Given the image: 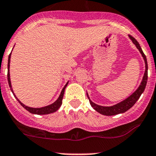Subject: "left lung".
I'll return each mask as SVG.
<instances>
[{
    "label": "left lung",
    "instance_id": "8db88e82",
    "mask_svg": "<svg viewBox=\"0 0 156 156\" xmlns=\"http://www.w3.org/2000/svg\"><path fill=\"white\" fill-rule=\"evenodd\" d=\"M129 38L131 39V41H133V43L136 45V47L137 48V49L139 50V52L141 54L142 57H143L144 60V63H145V71H144V77L142 78V81L140 82V85L139 86V87L137 88L136 91L134 93L131 94L129 97H127L126 100L122 101V102L119 103L117 104H115L113 106L110 107H104V106H101V105H98V104H95L93 101L90 100V98L89 97V95L88 93L87 97L89 98V101L91 106L93 107V109L95 111H97V112H99L101 115H104L107 116H111V115H115L118 114H122L126 112V111H128L129 108H132L133 105L135 104V103L137 101V100L140 98V95L143 93V92L144 91V89L146 87V84H147V58H146L145 55L142 51L141 48H140V44L137 42V41L132 36L129 35Z\"/></svg>",
    "mask_w": 156,
    "mask_h": 156
}]
</instances>
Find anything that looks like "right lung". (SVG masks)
<instances>
[{"mask_svg": "<svg viewBox=\"0 0 156 156\" xmlns=\"http://www.w3.org/2000/svg\"><path fill=\"white\" fill-rule=\"evenodd\" d=\"M11 54H12V52H11L10 55H9V60H8V81H9V87H10V89H11V91L12 92V93L14 94L15 97L17 99V101H19V103H20L22 106L25 108L26 110H27L29 112H30V113H32V114H34V115H48V114H51V113H53V112H56V111H57L58 109L60 108V106H61L62 100H63L65 89H66V87H67V84H68V82H67V83L65 85L64 87L63 88V89H62V91H61V93H60V95H59V97H58L57 100H56V101H55L54 103H52V104L48 105V106L43 107V108H30V107L26 106L25 104H23V103H22L21 101H20V100H19V99L16 97V95H15L14 92H13V90H12V84H11V79H10V73H9Z\"/></svg>", "mask_w": 156, "mask_h": 156, "instance_id": "right-lung-1", "label": "right lung"}]
</instances>
